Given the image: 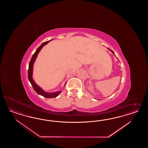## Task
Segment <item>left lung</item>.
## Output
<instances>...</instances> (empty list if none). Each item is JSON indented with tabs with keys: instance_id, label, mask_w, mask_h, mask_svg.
I'll return each mask as SVG.
<instances>
[{
	"instance_id": "left-lung-1",
	"label": "left lung",
	"mask_w": 148,
	"mask_h": 148,
	"mask_svg": "<svg viewBox=\"0 0 148 148\" xmlns=\"http://www.w3.org/2000/svg\"><path fill=\"white\" fill-rule=\"evenodd\" d=\"M108 49L110 50V51H111V52H112V53H113V54H114V52H113V51H112V50H111L110 49H108Z\"/></svg>"
}]
</instances>
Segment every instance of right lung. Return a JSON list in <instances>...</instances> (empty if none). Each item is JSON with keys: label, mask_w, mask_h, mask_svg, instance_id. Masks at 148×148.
Listing matches in <instances>:
<instances>
[{"label": "right lung", "mask_w": 148, "mask_h": 148, "mask_svg": "<svg viewBox=\"0 0 148 148\" xmlns=\"http://www.w3.org/2000/svg\"><path fill=\"white\" fill-rule=\"evenodd\" d=\"M51 40L45 42L44 43H43L40 46L36 49L35 53L32 56V59L30 61V63L29 64V69H28V79L30 81V84H32V86L33 87V88L35 90L36 93L37 94L40 95L43 97H44L45 98H56V97H58L59 94L61 93V90L56 91L55 92L53 93H49V92H45L44 90H43L41 87H40L39 86L37 85L36 84V82H35V81L34 80L33 78H32V75H33V67H34V62L36 61V58L37 57V55L39 53V52L40 51V50L42 49V48H43V46H45V45H47L48 42H49ZM66 82L65 83L64 86L66 85Z\"/></svg>", "instance_id": "obj_1"}]
</instances>
